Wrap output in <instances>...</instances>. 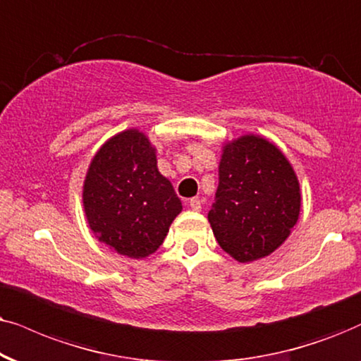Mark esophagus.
<instances>
[{
	"mask_svg": "<svg viewBox=\"0 0 361 361\" xmlns=\"http://www.w3.org/2000/svg\"><path fill=\"white\" fill-rule=\"evenodd\" d=\"M202 200L198 198V196H195V198H190V202H188V204H190V208L193 209V212H200V209H202Z\"/></svg>",
	"mask_w": 361,
	"mask_h": 361,
	"instance_id": "esophagus-1",
	"label": "esophagus"
}]
</instances>
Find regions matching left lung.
I'll return each instance as SVG.
<instances>
[{
	"mask_svg": "<svg viewBox=\"0 0 361 361\" xmlns=\"http://www.w3.org/2000/svg\"><path fill=\"white\" fill-rule=\"evenodd\" d=\"M208 221L236 262L268 257L288 238L302 207L298 178L275 145L246 135L225 145Z\"/></svg>",
	"mask_w": 361,
	"mask_h": 361,
	"instance_id": "8db88e82",
	"label": "left lung"
}]
</instances>
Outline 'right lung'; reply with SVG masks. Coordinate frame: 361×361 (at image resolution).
<instances>
[{"label": "right lung", "instance_id": "right-lung-1", "mask_svg": "<svg viewBox=\"0 0 361 361\" xmlns=\"http://www.w3.org/2000/svg\"><path fill=\"white\" fill-rule=\"evenodd\" d=\"M83 204L94 236L130 258L157 252L181 212L173 185L158 171L154 148L138 130L113 136L94 154Z\"/></svg>", "mask_w": 361, "mask_h": 361}]
</instances>
